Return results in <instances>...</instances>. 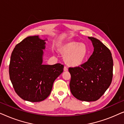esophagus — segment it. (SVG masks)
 <instances>
[{"instance_id": "1", "label": "esophagus", "mask_w": 124, "mask_h": 124, "mask_svg": "<svg viewBox=\"0 0 124 124\" xmlns=\"http://www.w3.org/2000/svg\"><path fill=\"white\" fill-rule=\"evenodd\" d=\"M68 69L66 67H64V71H65H65H68Z\"/></svg>"}]
</instances>
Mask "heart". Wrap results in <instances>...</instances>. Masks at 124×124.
Here are the masks:
<instances>
[{"label":"heart","instance_id":"obj_1","mask_svg":"<svg viewBox=\"0 0 124 124\" xmlns=\"http://www.w3.org/2000/svg\"><path fill=\"white\" fill-rule=\"evenodd\" d=\"M57 51L64 56V62L70 67L82 65L89 55V48L85 43L73 40L60 43Z\"/></svg>","mask_w":124,"mask_h":124}]
</instances>
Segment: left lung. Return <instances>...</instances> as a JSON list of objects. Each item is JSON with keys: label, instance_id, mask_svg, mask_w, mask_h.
Returning a JSON list of instances; mask_svg holds the SVG:
<instances>
[{"label": "left lung", "instance_id": "left-lung-1", "mask_svg": "<svg viewBox=\"0 0 124 124\" xmlns=\"http://www.w3.org/2000/svg\"><path fill=\"white\" fill-rule=\"evenodd\" d=\"M94 51L80 67L69 68L70 91L81 101H94L104 94L111 84L113 59L110 50L98 39L88 37Z\"/></svg>", "mask_w": 124, "mask_h": 124}]
</instances>
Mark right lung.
<instances>
[{
  "instance_id": "right-lung-1",
  "label": "right lung",
  "mask_w": 124,
  "mask_h": 124,
  "mask_svg": "<svg viewBox=\"0 0 124 124\" xmlns=\"http://www.w3.org/2000/svg\"><path fill=\"white\" fill-rule=\"evenodd\" d=\"M30 36L17 44L11 54L9 77L17 94L31 102L43 101L50 95L54 81L63 72L64 65L43 64L46 41Z\"/></svg>"
}]
</instances>
